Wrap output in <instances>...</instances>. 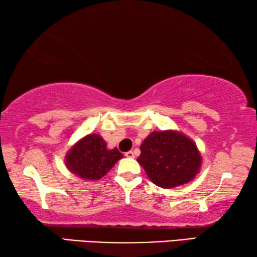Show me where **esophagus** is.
Segmentation results:
<instances>
[{
    "label": "esophagus",
    "mask_w": 257,
    "mask_h": 257,
    "mask_svg": "<svg viewBox=\"0 0 257 257\" xmlns=\"http://www.w3.org/2000/svg\"><path fill=\"white\" fill-rule=\"evenodd\" d=\"M125 156L127 157V158H134V152L132 150H130L127 152H125Z\"/></svg>",
    "instance_id": "esophagus-1"
}]
</instances>
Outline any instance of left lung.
Masks as SVG:
<instances>
[{
    "label": "left lung",
    "instance_id": "8db88e82",
    "mask_svg": "<svg viewBox=\"0 0 257 257\" xmlns=\"http://www.w3.org/2000/svg\"><path fill=\"white\" fill-rule=\"evenodd\" d=\"M137 159L157 186L184 185L199 174L202 157L190 138L177 131L152 132L140 146Z\"/></svg>",
    "mask_w": 257,
    "mask_h": 257
}]
</instances>
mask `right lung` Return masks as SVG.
Masks as SVG:
<instances>
[{
  "label": "right lung",
  "mask_w": 257,
  "mask_h": 257,
  "mask_svg": "<svg viewBox=\"0 0 257 257\" xmlns=\"http://www.w3.org/2000/svg\"><path fill=\"white\" fill-rule=\"evenodd\" d=\"M123 158L117 148L108 149L99 134H89L71 148L65 156L67 169L87 181H98Z\"/></svg>",
  "instance_id": "right-lung-1"
}]
</instances>
